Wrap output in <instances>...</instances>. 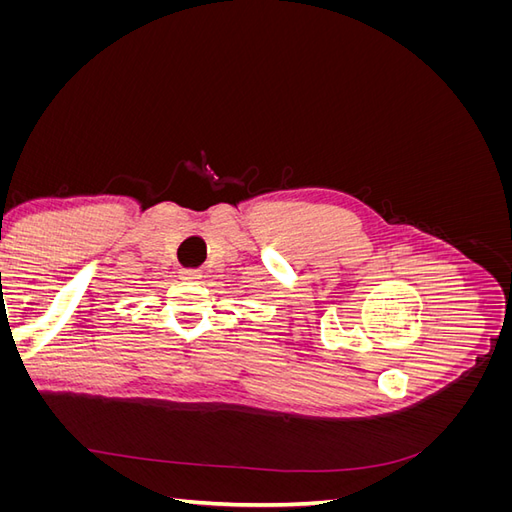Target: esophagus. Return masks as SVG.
<instances>
[{"mask_svg":"<svg viewBox=\"0 0 512 512\" xmlns=\"http://www.w3.org/2000/svg\"><path fill=\"white\" fill-rule=\"evenodd\" d=\"M181 280L196 282V280H200V271L198 269H183L181 271Z\"/></svg>","mask_w":512,"mask_h":512,"instance_id":"1","label":"esophagus"}]
</instances>
